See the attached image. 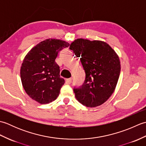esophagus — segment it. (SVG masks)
Segmentation results:
<instances>
[{
    "label": "esophagus",
    "mask_w": 146,
    "mask_h": 146,
    "mask_svg": "<svg viewBox=\"0 0 146 146\" xmlns=\"http://www.w3.org/2000/svg\"><path fill=\"white\" fill-rule=\"evenodd\" d=\"M71 81H72V78H68L66 80V83L67 85H69L71 83Z\"/></svg>",
    "instance_id": "obj_1"
}]
</instances>
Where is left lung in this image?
Instances as JSON below:
<instances>
[{
  "instance_id": "1",
  "label": "left lung",
  "mask_w": 146,
  "mask_h": 146,
  "mask_svg": "<svg viewBox=\"0 0 146 146\" xmlns=\"http://www.w3.org/2000/svg\"><path fill=\"white\" fill-rule=\"evenodd\" d=\"M80 57L85 72V80L80 88H74L75 97L87 107L105 103L112 95L120 73L119 56L104 41L75 39L70 46Z\"/></svg>"
}]
</instances>
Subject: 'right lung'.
Instances as JSON below:
<instances>
[{"label":"right lung","mask_w":146,"mask_h":146,"mask_svg":"<svg viewBox=\"0 0 146 146\" xmlns=\"http://www.w3.org/2000/svg\"><path fill=\"white\" fill-rule=\"evenodd\" d=\"M69 46L63 40L48 39L36 45L24 58L21 67L22 84L27 94L38 103H50L60 95L64 80L60 77L55 60L58 52Z\"/></svg>","instance_id":"obj_1"}]
</instances>
